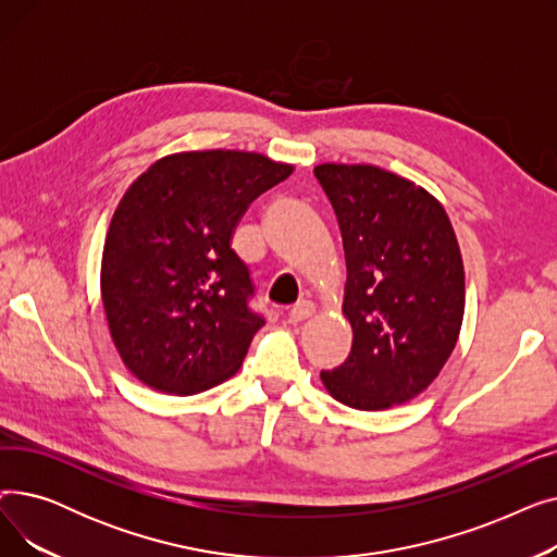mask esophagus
<instances>
[{
    "label": "esophagus",
    "mask_w": 557,
    "mask_h": 557,
    "mask_svg": "<svg viewBox=\"0 0 557 557\" xmlns=\"http://www.w3.org/2000/svg\"><path fill=\"white\" fill-rule=\"evenodd\" d=\"M313 313V305L311 302H298L294 309L288 311V323L290 325H298V323H302V320H307L309 315Z\"/></svg>",
    "instance_id": "1"
}]
</instances>
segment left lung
<instances>
[{
    "label": "left lung",
    "instance_id": "left-lung-1",
    "mask_svg": "<svg viewBox=\"0 0 557 557\" xmlns=\"http://www.w3.org/2000/svg\"><path fill=\"white\" fill-rule=\"evenodd\" d=\"M343 237V313L352 349L320 372L334 399L382 411L420 395L456 347L465 273L443 205L416 183L370 164H320Z\"/></svg>",
    "mask_w": 557,
    "mask_h": 557
}]
</instances>
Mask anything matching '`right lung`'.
<instances>
[{
  "instance_id": "add662e5",
  "label": "right lung",
  "mask_w": 557,
  "mask_h": 557,
  "mask_svg": "<svg viewBox=\"0 0 557 557\" xmlns=\"http://www.w3.org/2000/svg\"><path fill=\"white\" fill-rule=\"evenodd\" d=\"M294 166L244 151L158 160L124 194L103 246L101 296L126 368L171 395L239 370L263 315L232 230Z\"/></svg>"
}]
</instances>
